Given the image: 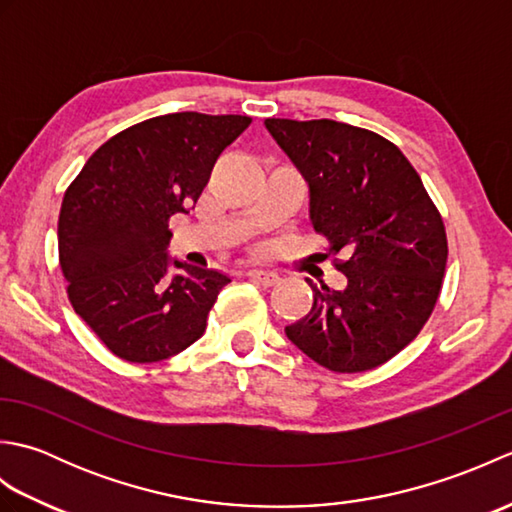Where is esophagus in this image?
<instances>
[{
    "label": "esophagus",
    "instance_id": "esophagus-1",
    "mask_svg": "<svg viewBox=\"0 0 512 512\" xmlns=\"http://www.w3.org/2000/svg\"><path fill=\"white\" fill-rule=\"evenodd\" d=\"M246 277L255 284L264 286V288H273L279 284V275L277 273H266V270H248Z\"/></svg>",
    "mask_w": 512,
    "mask_h": 512
}]
</instances>
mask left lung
I'll return each instance as SVG.
<instances>
[{
  "label": "left lung",
  "instance_id": "obj_1",
  "mask_svg": "<svg viewBox=\"0 0 512 512\" xmlns=\"http://www.w3.org/2000/svg\"><path fill=\"white\" fill-rule=\"evenodd\" d=\"M266 129L310 187V220L328 239L343 290L317 288L312 310L286 328L314 363L358 374L387 363L416 339L440 297L447 231L438 206L380 134L330 118H266Z\"/></svg>",
  "mask_w": 512,
  "mask_h": 512
}]
</instances>
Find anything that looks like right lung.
Listing matches in <instances>:
<instances>
[{
	"mask_svg": "<svg viewBox=\"0 0 512 512\" xmlns=\"http://www.w3.org/2000/svg\"><path fill=\"white\" fill-rule=\"evenodd\" d=\"M248 125L239 114L149 118L103 143L65 189L59 264L68 299L123 361H165L204 334L231 279L182 262L167 279L169 217L198 202L217 156Z\"/></svg>",
	"mask_w": 512,
	"mask_h": 512,
	"instance_id": "obj_1",
	"label": "right lung"
}]
</instances>
